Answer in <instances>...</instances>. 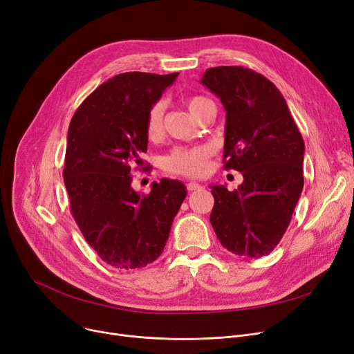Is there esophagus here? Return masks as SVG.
I'll return each instance as SVG.
<instances>
[{"label": "esophagus", "instance_id": "esophagus-1", "mask_svg": "<svg viewBox=\"0 0 354 354\" xmlns=\"http://www.w3.org/2000/svg\"><path fill=\"white\" fill-rule=\"evenodd\" d=\"M203 187L201 183H198V182H188L187 183V189L188 191H199V189H202Z\"/></svg>", "mask_w": 354, "mask_h": 354}]
</instances>
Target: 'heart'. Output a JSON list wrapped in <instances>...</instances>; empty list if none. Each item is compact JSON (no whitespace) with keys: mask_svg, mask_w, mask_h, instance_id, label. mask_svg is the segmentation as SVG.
<instances>
[{"mask_svg":"<svg viewBox=\"0 0 354 354\" xmlns=\"http://www.w3.org/2000/svg\"><path fill=\"white\" fill-rule=\"evenodd\" d=\"M208 99L202 96H192L188 99L191 113L196 116L199 107ZM163 103L158 102L149 107L145 119V133L149 140H158L163 133ZM212 149L208 145L196 146H178L163 156L162 166L167 172L183 176H201L208 169V158Z\"/></svg>","mask_w":354,"mask_h":354,"instance_id":"obj_1","label":"heart"}]
</instances>
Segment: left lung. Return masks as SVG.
Listing matches in <instances>:
<instances>
[{"instance_id":"1","label":"left lung","mask_w":354,"mask_h":354,"mask_svg":"<svg viewBox=\"0 0 354 354\" xmlns=\"http://www.w3.org/2000/svg\"><path fill=\"white\" fill-rule=\"evenodd\" d=\"M201 83L227 111L225 169L244 176L232 192L211 185L212 228L232 254L268 255L287 231L303 191L304 140L280 90L263 74L219 66L203 73Z\"/></svg>"}]
</instances>
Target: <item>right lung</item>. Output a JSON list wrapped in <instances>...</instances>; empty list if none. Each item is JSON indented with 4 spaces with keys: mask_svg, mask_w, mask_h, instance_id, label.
I'll return each instance as SVG.
<instances>
[{
    "mask_svg": "<svg viewBox=\"0 0 354 354\" xmlns=\"http://www.w3.org/2000/svg\"><path fill=\"white\" fill-rule=\"evenodd\" d=\"M178 74H118L79 106L68 126L63 178L70 211L87 244L119 270L155 261L187 198L182 182L166 178L139 195L130 175L147 151V110Z\"/></svg>",
    "mask_w": 354,
    "mask_h": 354,
    "instance_id": "add662e5",
    "label": "right lung"
}]
</instances>
